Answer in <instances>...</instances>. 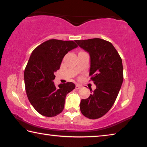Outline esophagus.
I'll return each mask as SVG.
<instances>
[{
	"mask_svg": "<svg viewBox=\"0 0 147 147\" xmlns=\"http://www.w3.org/2000/svg\"><path fill=\"white\" fill-rule=\"evenodd\" d=\"M82 86H81V85H80V84H76V89H78V90H79V89H80L81 88H82Z\"/></svg>",
	"mask_w": 147,
	"mask_h": 147,
	"instance_id": "34e87169",
	"label": "esophagus"
}]
</instances>
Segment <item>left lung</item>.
Here are the masks:
<instances>
[{"instance_id": "8db88e82", "label": "left lung", "mask_w": 147, "mask_h": 147, "mask_svg": "<svg viewBox=\"0 0 147 147\" xmlns=\"http://www.w3.org/2000/svg\"><path fill=\"white\" fill-rule=\"evenodd\" d=\"M75 42L89 53L90 79L96 86L88 99L81 100L80 109L86 117L97 119L105 115L116 101L124 79L122 61L110 42L97 38Z\"/></svg>"}]
</instances>
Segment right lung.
Instances as JSON below:
<instances>
[{
	"instance_id": "right-lung-1",
	"label": "right lung",
	"mask_w": 147,
	"mask_h": 147,
	"mask_svg": "<svg viewBox=\"0 0 147 147\" xmlns=\"http://www.w3.org/2000/svg\"><path fill=\"white\" fill-rule=\"evenodd\" d=\"M77 46L72 40L50 39L31 53L24 72L25 90L30 103L42 116L53 117L61 113L66 95L75 88L73 82L56 87L53 80L63 58Z\"/></svg>"
}]
</instances>
